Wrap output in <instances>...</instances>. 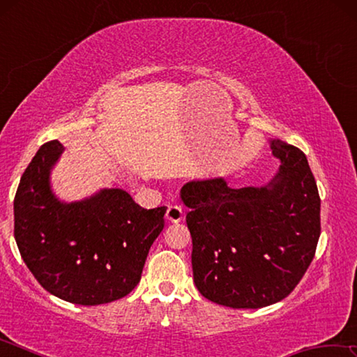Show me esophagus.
Returning a JSON list of instances; mask_svg holds the SVG:
<instances>
[{
    "label": "esophagus",
    "mask_w": 357,
    "mask_h": 357,
    "mask_svg": "<svg viewBox=\"0 0 357 357\" xmlns=\"http://www.w3.org/2000/svg\"><path fill=\"white\" fill-rule=\"evenodd\" d=\"M165 217H167V220H168V222H172V223H178V222L183 220V217H184V211H183V208H181V206H174V204H172V206H168Z\"/></svg>",
    "instance_id": "obj_1"
}]
</instances>
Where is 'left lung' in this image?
Instances as JSON below:
<instances>
[{
	"label": "left lung",
	"mask_w": 357,
	"mask_h": 357,
	"mask_svg": "<svg viewBox=\"0 0 357 357\" xmlns=\"http://www.w3.org/2000/svg\"><path fill=\"white\" fill-rule=\"evenodd\" d=\"M280 167L263 185L231 189L225 178L181 187L192 236L193 282L229 309H261L293 291L319 238V195L301 149L269 140Z\"/></svg>",
	"instance_id": "left-lung-1"
}]
</instances>
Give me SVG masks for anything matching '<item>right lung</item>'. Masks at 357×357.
<instances>
[{"label":"right lung","mask_w":357,"mask_h":357,"mask_svg":"<svg viewBox=\"0 0 357 357\" xmlns=\"http://www.w3.org/2000/svg\"><path fill=\"white\" fill-rule=\"evenodd\" d=\"M63 151L58 140L42 144L23 173L14 200L15 243L48 293L78 305L108 304L138 285L167 208L144 209L116 187L59 200L52 170Z\"/></svg>","instance_id":"1"}]
</instances>
